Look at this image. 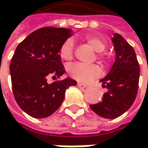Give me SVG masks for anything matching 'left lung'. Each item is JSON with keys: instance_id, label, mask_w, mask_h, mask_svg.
<instances>
[{"instance_id": "obj_1", "label": "left lung", "mask_w": 148, "mask_h": 148, "mask_svg": "<svg viewBox=\"0 0 148 148\" xmlns=\"http://www.w3.org/2000/svg\"><path fill=\"white\" fill-rule=\"evenodd\" d=\"M72 30L42 27L33 32L16 47L10 72L14 98L20 108L34 118H46L56 112L65 92L76 82L63 77L65 69L60 49ZM54 73L51 81L47 76Z\"/></svg>"}]
</instances>
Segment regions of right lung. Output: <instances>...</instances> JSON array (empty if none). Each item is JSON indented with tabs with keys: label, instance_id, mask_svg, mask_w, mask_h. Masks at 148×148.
I'll return each instance as SVG.
<instances>
[{
	"label": "right lung",
	"instance_id": "add662e5",
	"mask_svg": "<svg viewBox=\"0 0 148 148\" xmlns=\"http://www.w3.org/2000/svg\"><path fill=\"white\" fill-rule=\"evenodd\" d=\"M115 61L104 79L106 92L102 101L90 105L93 112L106 119H114L125 113L133 104L138 88L139 66L133 48L120 35H114ZM104 85V88H106Z\"/></svg>",
	"mask_w": 148,
	"mask_h": 148
}]
</instances>
